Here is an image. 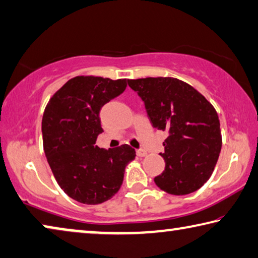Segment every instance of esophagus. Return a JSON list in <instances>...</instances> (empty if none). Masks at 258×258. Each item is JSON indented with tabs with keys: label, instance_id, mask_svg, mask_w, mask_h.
I'll use <instances>...</instances> for the list:
<instances>
[{
	"label": "esophagus",
	"instance_id": "1",
	"mask_svg": "<svg viewBox=\"0 0 258 258\" xmlns=\"http://www.w3.org/2000/svg\"><path fill=\"white\" fill-rule=\"evenodd\" d=\"M136 154L138 155V157H145V155L147 154V152L143 149H139L136 151Z\"/></svg>",
	"mask_w": 258,
	"mask_h": 258
}]
</instances>
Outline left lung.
I'll use <instances>...</instances> for the list:
<instances>
[{"instance_id":"8db88e82","label":"left lung","mask_w":258,"mask_h":258,"mask_svg":"<svg viewBox=\"0 0 258 258\" xmlns=\"http://www.w3.org/2000/svg\"><path fill=\"white\" fill-rule=\"evenodd\" d=\"M144 101L154 128L168 133L163 142L166 162L154 178L162 191L174 196L196 192L212 176L222 149L216 109L189 84L174 78L128 80Z\"/></svg>"}]
</instances>
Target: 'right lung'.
<instances>
[{
  "mask_svg": "<svg viewBox=\"0 0 258 258\" xmlns=\"http://www.w3.org/2000/svg\"><path fill=\"white\" fill-rule=\"evenodd\" d=\"M126 80L77 77L51 98L42 119L43 149L59 186L84 205L107 201L119 191L124 169L136 157L129 145L99 149V112L125 90Z\"/></svg>",
  "mask_w": 258,
  "mask_h": 258,
  "instance_id": "1",
  "label": "right lung"
}]
</instances>
